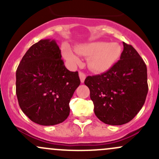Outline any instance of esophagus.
Segmentation results:
<instances>
[{"label":"esophagus","instance_id":"34e87169","mask_svg":"<svg viewBox=\"0 0 159 159\" xmlns=\"http://www.w3.org/2000/svg\"><path fill=\"white\" fill-rule=\"evenodd\" d=\"M79 78H80V80H81V82L84 83V82L85 78H86V75L84 74V73L81 72V71H80V72H79Z\"/></svg>","mask_w":159,"mask_h":159}]
</instances>
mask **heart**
Segmentation results:
<instances>
[{
  "label": "heart",
  "mask_w": 159,
  "mask_h": 159,
  "mask_svg": "<svg viewBox=\"0 0 159 159\" xmlns=\"http://www.w3.org/2000/svg\"><path fill=\"white\" fill-rule=\"evenodd\" d=\"M75 50L81 55L89 57V68L99 73L106 72L111 69L118 62L122 54V48L119 43L106 41H94L81 44L77 47ZM76 53L69 47H65L62 50L64 59L72 66L80 62V57Z\"/></svg>",
  "instance_id": "1"
}]
</instances>
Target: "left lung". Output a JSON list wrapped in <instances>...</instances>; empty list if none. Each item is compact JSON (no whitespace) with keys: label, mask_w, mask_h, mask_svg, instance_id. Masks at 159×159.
<instances>
[{"label":"left lung","mask_w":159,"mask_h":159,"mask_svg":"<svg viewBox=\"0 0 159 159\" xmlns=\"http://www.w3.org/2000/svg\"><path fill=\"white\" fill-rule=\"evenodd\" d=\"M118 62L102 75L87 77L96 116L109 125L131 121L142 109L148 93L147 69L131 45L123 42Z\"/></svg>","instance_id":"8db88e82"}]
</instances>
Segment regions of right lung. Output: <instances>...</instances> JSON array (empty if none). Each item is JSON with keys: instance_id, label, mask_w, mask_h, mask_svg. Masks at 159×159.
I'll return each mask as SVG.
<instances>
[{"instance_id": "obj_1", "label": "right lung", "mask_w": 159, "mask_h": 159, "mask_svg": "<svg viewBox=\"0 0 159 159\" xmlns=\"http://www.w3.org/2000/svg\"><path fill=\"white\" fill-rule=\"evenodd\" d=\"M16 78L19 105L29 119L50 126L68 118L69 102L81 81L78 71L65 67L55 40L33 44L22 57Z\"/></svg>"}]
</instances>
